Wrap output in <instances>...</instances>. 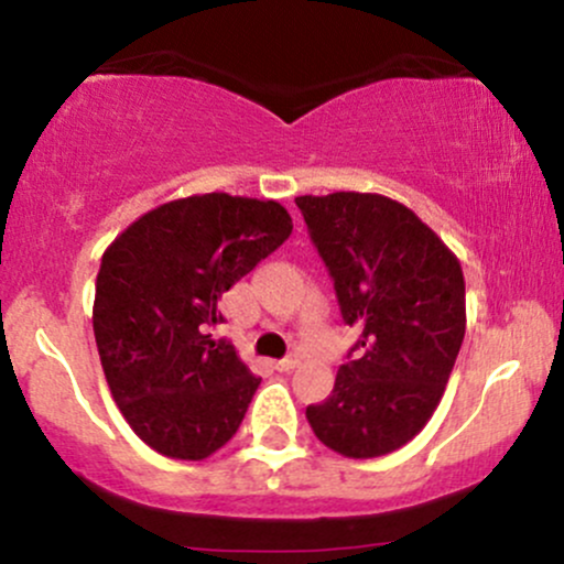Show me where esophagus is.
Here are the masks:
<instances>
[{
	"mask_svg": "<svg viewBox=\"0 0 564 564\" xmlns=\"http://www.w3.org/2000/svg\"><path fill=\"white\" fill-rule=\"evenodd\" d=\"M299 362H301L299 357H284V359H280V362H274V370L290 372V370H295V367H299Z\"/></svg>",
	"mask_w": 564,
	"mask_h": 564,
	"instance_id": "esophagus-1",
	"label": "esophagus"
}]
</instances>
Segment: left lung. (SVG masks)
I'll use <instances>...</instances> for the list:
<instances>
[{
	"mask_svg": "<svg viewBox=\"0 0 564 564\" xmlns=\"http://www.w3.org/2000/svg\"><path fill=\"white\" fill-rule=\"evenodd\" d=\"M295 205L362 349L340 365L330 397L308 404L306 419L316 440L346 458L400 451L434 415L464 344L460 261L410 207L383 194H306Z\"/></svg>",
	"mask_w": 564,
	"mask_h": 564,
	"instance_id": "left-lung-1",
	"label": "left lung"
}]
</instances>
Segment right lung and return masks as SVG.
I'll return each instance as SVG.
<instances>
[{
    "instance_id": "1",
    "label": "right lung",
    "mask_w": 564,
    "mask_h": 564,
    "mask_svg": "<svg viewBox=\"0 0 564 564\" xmlns=\"http://www.w3.org/2000/svg\"><path fill=\"white\" fill-rule=\"evenodd\" d=\"M293 231L274 199L164 202L106 248L93 330L119 413L151 451L202 460L237 434L261 378L213 340L220 295Z\"/></svg>"
}]
</instances>
